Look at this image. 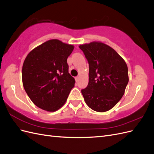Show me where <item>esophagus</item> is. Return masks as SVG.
Listing matches in <instances>:
<instances>
[{
    "label": "esophagus",
    "mask_w": 154,
    "mask_h": 154,
    "mask_svg": "<svg viewBox=\"0 0 154 154\" xmlns=\"http://www.w3.org/2000/svg\"><path fill=\"white\" fill-rule=\"evenodd\" d=\"M75 81H76V82H78V81H79V77H76L75 78Z\"/></svg>",
    "instance_id": "obj_1"
}]
</instances>
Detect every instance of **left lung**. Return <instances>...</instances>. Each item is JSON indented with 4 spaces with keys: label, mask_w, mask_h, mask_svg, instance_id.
Listing matches in <instances>:
<instances>
[{
    "label": "left lung",
    "mask_w": 154,
    "mask_h": 154,
    "mask_svg": "<svg viewBox=\"0 0 154 154\" xmlns=\"http://www.w3.org/2000/svg\"><path fill=\"white\" fill-rule=\"evenodd\" d=\"M89 64V82L81 90L86 104L104 112L119 101L129 81L124 59L112 48L100 42L79 46Z\"/></svg>",
    "instance_id": "1"
}]
</instances>
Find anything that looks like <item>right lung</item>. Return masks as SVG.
<instances>
[{"mask_svg": "<svg viewBox=\"0 0 154 154\" xmlns=\"http://www.w3.org/2000/svg\"><path fill=\"white\" fill-rule=\"evenodd\" d=\"M73 49L72 45L51 39L34 48L26 57L22 69L23 86L37 107L55 112L66 101L75 82L67 63Z\"/></svg>", "mask_w": 154, "mask_h": 154, "instance_id": "add662e5", "label": "right lung"}]
</instances>
